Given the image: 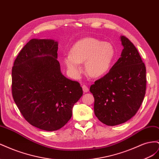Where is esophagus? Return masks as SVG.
<instances>
[{
  "instance_id": "obj_1",
  "label": "esophagus",
  "mask_w": 159,
  "mask_h": 159,
  "mask_svg": "<svg viewBox=\"0 0 159 159\" xmlns=\"http://www.w3.org/2000/svg\"><path fill=\"white\" fill-rule=\"evenodd\" d=\"M82 89H83V91L84 93H87L89 91V88L87 87V85H82Z\"/></svg>"
}]
</instances>
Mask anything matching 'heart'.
<instances>
[{"label": "heart", "instance_id": "heart-1", "mask_svg": "<svg viewBox=\"0 0 159 159\" xmlns=\"http://www.w3.org/2000/svg\"><path fill=\"white\" fill-rule=\"evenodd\" d=\"M115 51L113 46L98 38H83L73 45L70 54L64 57V63L69 73L78 78L82 72L81 64L85 62L84 68L91 78L103 76L110 70L114 60Z\"/></svg>", "mask_w": 159, "mask_h": 159}]
</instances>
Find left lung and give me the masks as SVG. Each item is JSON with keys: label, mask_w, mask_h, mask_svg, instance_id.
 Wrapping results in <instances>:
<instances>
[{"label": "left lung", "mask_w": 159, "mask_h": 159, "mask_svg": "<svg viewBox=\"0 0 159 159\" xmlns=\"http://www.w3.org/2000/svg\"><path fill=\"white\" fill-rule=\"evenodd\" d=\"M121 57L109 73L90 87L94 113L101 122L115 126L127 121L140 108L145 95L146 68L137 48L121 36Z\"/></svg>", "instance_id": "obj_1"}]
</instances>
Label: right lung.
I'll use <instances>...</instances> for the list:
<instances>
[{
  "label": "right lung",
  "instance_id": "1",
  "mask_svg": "<svg viewBox=\"0 0 159 159\" xmlns=\"http://www.w3.org/2000/svg\"><path fill=\"white\" fill-rule=\"evenodd\" d=\"M57 46L51 39L30 40L12 69V93L18 109L30 125L48 131L68 122L83 95L80 83L61 74Z\"/></svg>",
  "mask_w": 159,
  "mask_h": 159
}]
</instances>
